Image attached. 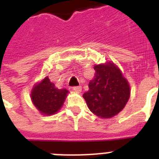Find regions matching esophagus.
I'll use <instances>...</instances> for the list:
<instances>
[{"instance_id":"1","label":"esophagus","mask_w":159,"mask_h":159,"mask_svg":"<svg viewBox=\"0 0 159 159\" xmlns=\"http://www.w3.org/2000/svg\"><path fill=\"white\" fill-rule=\"evenodd\" d=\"M73 91L75 92H77V93H80V92H82V87H80V86H78V87H73Z\"/></svg>"}]
</instances>
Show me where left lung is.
<instances>
[{
	"instance_id": "obj_1",
	"label": "left lung",
	"mask_w": 159,
	"mask_h": 159,
	"mask_svg": "<svg viewBox=\"0 0 159 159\" xmlns=\"http://www.w3.org/2000/svg\"><path fill=\"white\" fill-rule=\"evenodd\" d=\"M95 76L83 94L88 108L101 118L114 117L120 112L130 97V87L120 69L109 61L94 66Z\"/></svg>"
}]
</instances>
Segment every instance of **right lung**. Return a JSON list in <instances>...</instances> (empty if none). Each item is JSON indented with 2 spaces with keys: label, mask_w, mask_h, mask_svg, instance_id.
Instances as JSON below:
<instances>
[{
  "label": "right lung",
  "mask_w": 159,
  "mask_h": 159,
  "mask_svg": "<svg viewBox=\"0 0 159 159\" xmlns=\"http://www.w3.org/2000/svg\"><path fill=\"white\" fill-rule=\"evenodd\" d=\"M68 93L69 92L65 88H57L47 76L34 85L30 98L39 113L43 116H52L62 108Z\"/></svg>",
  "instance_id": "obj_1"
}]
</instances>
